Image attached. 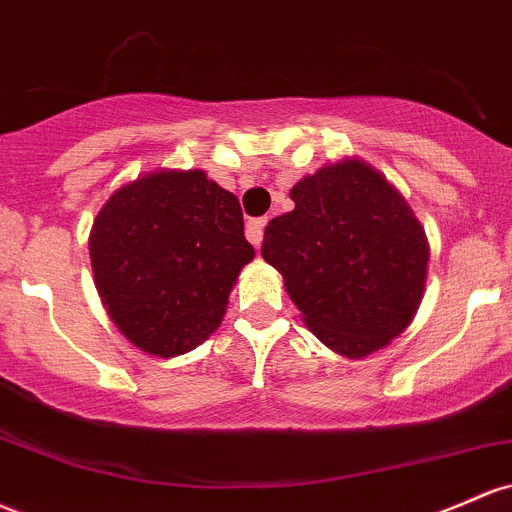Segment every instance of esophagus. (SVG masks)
Wrapping results in <instances>:
<instances>
[{
  "label": "esophagus",
  "instance_id": "esophagus-1",
  "mask_svg": "<svg viewBox=\"0 0 512 512\" xmlns=\"http://www.w3.org/2000/svg\"><path fill=\"white\" fill-rule=\"evenodd\" d=\"M265 226H267V218H250L247 221L245 235L252 245H262V238H265Z\"/></svg>",
  "mask_w": 512,
  "mask_h": 512
}]
</instances>
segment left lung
I'll return each mask as SVG.
<instances>
[{"mask_svg": "<svg viewBox=\"0 0 512 512\" xmlns=\"http://www.w3.org/2000/svg\"><path fill=\"white\" fill-rule=\"evenodd\" d=\"M289 196L294 211L265 230V262L325 347L347 359L384 350L425 296V228L403 194L359 157L325 162Z\"/></svg>", "mask_w": 512, "mask_h": 512, "instance_id": "1", "label": "left lung"}]
</instances>
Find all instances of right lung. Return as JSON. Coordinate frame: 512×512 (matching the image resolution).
Here are the masks:
<instances>
[{"label": "right lung", "mask_w": 512, "mask_h": 512, "mask_svg": "<svg viewBox=\"0 0 512 512\" xmlns=\"http://www.w3.org/2000/svg\"><path fill=\"white\" fill-rule=\"evenodd\" d=\"M94 286L119 333L155 357L216 333L255 247L238 196L204 170H153L121 184L89 230Z\"/></svg>", "instance_id": "obj_1"}]
</instances>
